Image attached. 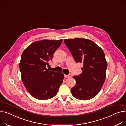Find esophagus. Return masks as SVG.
Masks as SVG:
<instances>
[{
	"mask_svg": "<svg viewBox=\"0 0 126 126\" xmlns=\"http://www.w3.org/2000/svg\"><path fill=\"white\" fill-rule=\"evenodd\" d=\"M64 77L66 78H69L71 77V75L70 74H65Z\"/></svg>",
	"mask_w": 126,
	"mask_h": 126,
	"instance_id": "1",
	"label": "esophagus"
}]
</instances>
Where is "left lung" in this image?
Masks as SVG:
<instances>
[{
    "label": "left lung",
    "mask_w": 126,
    "mask_h": 126,
    "mask_svg": "<svg viewBox=\"0 0 126 126\" xmlns=\"http://www.w3.org/2000/svg\"><path fill=\"white\" fill-rule=\"evenodd\" d=\"M64 41L75 61L82 63L83 65L81 74L73 76L76 83L71 90L72 96L81 100L94 98L105 80L107 64L104 52L94 42L85 38Z\"/></svg>",
    "instance_id": "obj_1"
}]
</instances>
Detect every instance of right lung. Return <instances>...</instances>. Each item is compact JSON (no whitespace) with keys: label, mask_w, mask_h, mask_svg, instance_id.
<instances>
[{"label":"right lung","mask_w":126,"mask_h":126,"mask_svg":"<svg viewBox=\"0 0 126 126\" xmlns=\"http://www.w3.org/2000/svg\"><path fill=\"white\" fill-rule=\"evenodd\" d=\"M62 42V39L37 41L22 54L19 64L21 79L27 91L36 99L47 100L54 97L63 82L62 72L46 68Z\"/></svg>","instance_id":"right-lung-1"}]
</instances>
